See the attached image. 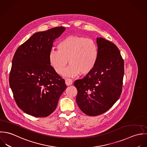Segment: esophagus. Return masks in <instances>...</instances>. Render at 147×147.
Returning a JSON list of instances; mask_svg holds the SVG:
<instances>
[{"mask_svg":"<svg viewBox=\"0 0 147 147\" xmlns=\"http://www.w3.org/2000/svg\"><path fill=\"white\" fill-rule=\"evenodd\" d=\"M65 84H66V85L67 86H70L73 84V81L71 79H70V78L66 79L65 80Z\"/></svg>","mask_w":147,"mask_h":147,"instance_id":"esophagus-1","label":"esophagus"}]
</instances>
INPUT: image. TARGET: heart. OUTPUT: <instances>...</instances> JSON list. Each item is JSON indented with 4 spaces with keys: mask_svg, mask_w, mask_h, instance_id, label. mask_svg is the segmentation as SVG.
Here are the masks:
<instances>
[{
    "mask_svg": "<svg viewBox=\"0 0 147 147\" xmlns=\"http://www.w3.org/2000/svg\"><path fill=\"white\" fill-rule=\"evenodd\" d=\"M57 51L52 50L48 56L49 62L56 72L61 74L67 60L69 66L63 71L65 77H74L79 73L86 75L95 67L99 56L95 41L81 36H69L61 40Z\"/></svg>",
    "mask_w": 147,
    "mask_h": 147,
    "instance_id": "1",
    "label": "heart"
}]
</instances>
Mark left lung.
Returning <instances> with one entry per match:
<instances>
[{
    "label": "left lung",
    "instance_id": "obj_1",
    "mask_svg": "<svg viewBox=\"0 0 147 147\" xmlns=\"http://www.w3.org/2000/svg\"><path fill=\"white\" fill-rule=\"evenodd\" d=\"M99 50L94 69L74 85L77 89V103L88 116H97L109 110L122 91L124 60L117 47L102 37L96 38Z\"/></svg>",
    "mask_w": 147,
    "mask_h": 147
}]
</instances>
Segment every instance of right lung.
<instances>
[{
	"label": "right lung",
	"mask_w": 147,
	"mask_h": 147,
	"mask_svg": "<svg viewBox=\"0 0 147 147\" xmlns=\"http://www.w3.org/2000/svg\"><path fill=\"white\" fill-rule=\"evenodd\" d=\"M63 27L36 32L16 50L12 61L9 86L18 107L34 117H47L56 109L66 88L65 80L49 62L55 40Z\"/></svg>",
	"instance_id": "right-lung-1"
}]
</instances>
